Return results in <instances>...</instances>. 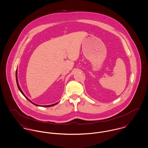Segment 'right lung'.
<instances>
[{"label": "right lung", "mask_w": 148, "mask_h": 148, "mask_svg": "<svg viewBox=\"0 0 148 148\" xmlns=\"http://www.w3.org/2000/svg\"><path fill=\"white\" fill-rule=\"evenodd\" d=\"M16 82H17V86H18V89H19V90L20 91V92L22 93V94H23V95L30 101V102H32V103H33L34 105H36V106H40V105H36V104H35V103H34L33 102H32L24 94H23V91L22 90H21V88H20V86H19V84H18V80H17V70H16ZM57 103H58V102L57 103H54V104H52V105H45V106H45V107H49V106H54V105H56Z\"/></svg>", "instance_id": "right-lung-1"}]
</instances>
